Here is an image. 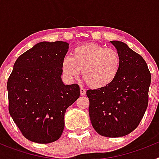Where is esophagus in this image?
<instances>
[{
    "mask_svg": "<svg viewBox=\"0 0 159 159\" xmlns=\"http://www.w3.org/2000/svg\"><path fill=\"white\" fill-rule=\"evenodd\" d=\"M80 95H84L85 94H86V90L84 89V88H80Z\"/></svg>",
    "mask_w": 159,
    "mask_h": 159,
    "instance_id": "1",
    "label": "esophagus"
}]
</instances>
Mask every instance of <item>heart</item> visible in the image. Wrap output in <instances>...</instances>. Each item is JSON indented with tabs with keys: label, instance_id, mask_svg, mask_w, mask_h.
Returning <instances> with one entry per match:
<instances>
[{
	"label": "heart",
	"instance_id": "b5f03b06",
	"mask_svg": "<svg viewBox=\"0 0 159 159\" xmlns=\"http://www.w3.org/2000/svg\"><path fill=\"white\" fill-rule=\"evenodd\" d=\"M120 66L121 57L116 49L91 43L79 46L71 56H65L61 69L68 80L77 78L82 70V77L88 86L97 89L111 84Z\"/></svg>",
	"mask_w": 159,
	"mask_h": 159
}]
</instances>
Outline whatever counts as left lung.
Here are the masks:
<instances>
[{
    "label": "left lung",
    "instance_id": "obj_1",
    "mask_svg": "<svg viewBox=\"0 0 159 159\" xmlns=\"http://www.w3.org/2000/svg\"><path fill=\"white\" fill-rule=\"evenodd\" d=\"M121 57L115 80L108 86L88 90L92 127L102 136L122 137L141 122L148 106L151 75L144 59L123 42L114 40Z\"/></svg>",
    "mask_w": 159,
    "mask_h": 159
}]
</instances>
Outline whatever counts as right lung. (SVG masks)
<instances>
[{
  "instance_id": "1",
  "label": "right lung",
  "mask_w": 159,
  "mask_h": 159,
  "mask_svg": "<svg viewBox=\"0 0 159 159\" xmlns=\"http://www.w3.org/2000/svg\"><path fill=\"white\" fill-rule=\"evenodd\" d=\"M67 42H40L20 55L7 83L8 111L27 139L50 143L64 128V113L80 97L78 84L61 80Z\"/></svg>"
}]
</instances>
